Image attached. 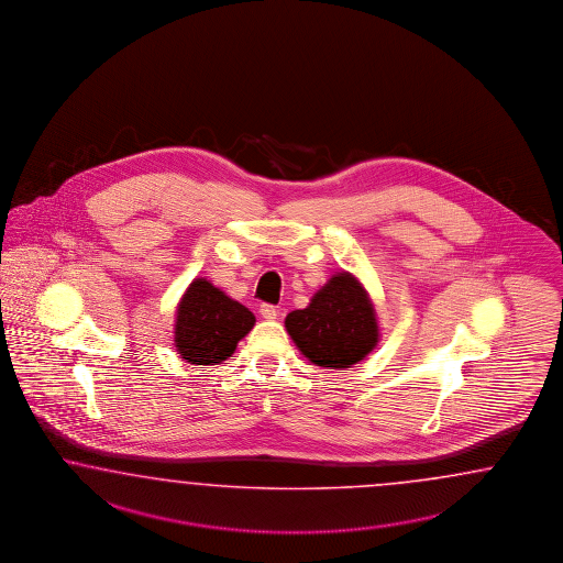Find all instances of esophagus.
I'll list each match as a JSON object with an SVG mask.
<instances>
[{
	"instance_id": "34e87169",
	"label": "esophagus",
	"mask_w": 563,
	"mask_h": 563,
	"mask_svg": "<svg viewBox=\"0 0 563 563\" xmlns=\"http://www.w3.org/2000/svg\"><path fill=\"white\" fill-rule=\"evenodd\" d=\"M260 316L264 318V320H276L278 318V309L271 303H262L260 305Z\"/></svg>"
}]
</instances>
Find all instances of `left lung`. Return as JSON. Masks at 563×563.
<instances>
[{
    "label": "left lung",
    "instance_id": "8db88e82",
    "mask_svg": "<svg viewBox=\"0 0 563 563\" xmlns=\"http://www.w3.org/2000/svg\"><path fill=\"white\" fill-rule=\"evenodd\" d=\"M285 325L313 365L332 368L363 361L379 340L373 303L349 273L332 276L309 307L290 311Z\"/></svg>",
    "mask_w": 563,
    "mask_h": 563
}]
</instances>
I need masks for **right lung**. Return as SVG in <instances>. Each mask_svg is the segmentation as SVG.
<instances>
[{
    "label": "right lung",
    "instance_id": "add662e5",
    "mask_svg": "<svg viewBox=\"0 0 563 563\" xmlns=\"http://www.w3.org/2000/svg\"><path fill=\"white\" fill-rule=\"evenodd\" d=\"M254 321L247 307L229 299L209 280L197 278L178 307L176 349L190 365L221 363L254 328Z\"/></svg>",
    "mask_w": 563,
    "mask_h": 563
}]
</instances>
